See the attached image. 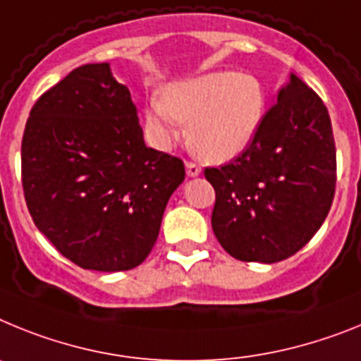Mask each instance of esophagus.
I'll list each match as a JSON object with an SVG mask.
<instances>
[{"instance_id": "1", "label": "esophagus", "mask_w": 361, "mask_h": 361, "mask_svg": "<svg viewBox=\"0 0 361 361\" xmlns=\"http://www.w3.org/2000/svg\"><path fill=\"white\" fill-rule=\"evenodd\" d=\"M185 169H187V176H190V178L200 176V172H202L200 165H196V163H194V161H187V163H185Z\"/></svg>"}]
</instances>
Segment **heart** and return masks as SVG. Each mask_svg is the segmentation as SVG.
<instances>
[{
  "label": "heart",
  "instance_id": "1",
  "mask_svg": "<svg viewBox=\"0 0 361 361\" xmlns=\"http://www.w3.org/2000/svg\"><path fill=\"white\" fill-rule=\"evenodd\" d=\"M265 90L249 72L218 71L178 81L147 106V127L171 145L187 125L190 149L207 161L224 163L245 152L262 127Z\"/></svg>",
  "mask_w": 361,
  "mask_h": 361
}]
</instances>
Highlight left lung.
Segmentation results:
<instances>
[{"label":"left lung","instance_id":"8db88e82","mask_svg":"<svg viewBox=\"0 0 361 361\" xmlns=\"http://www.w3.org/2000/svg\"><path fill=\"white\" fill-rule=\"evenodd\" d=\"M205 178L216 192L212 231L228 255L259 263L296 255L334 200L336 147L327 106L290 74L249 149L207 167Z\"/></svg>","mask_w":361,"mask_h":361}]
</instances>
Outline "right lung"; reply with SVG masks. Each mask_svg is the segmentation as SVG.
Listing matches in <instances>:
<instances>
[{"label":"right lung","mask_w":361,"mask_h":361,"mask_svg":"<svg viewBox=\"0 0 361 361\" xmlns=\"http://www.w3.org/2000/svg\"><path fill=\"white\" fill-rule=\"evenodd\" d=\"M183 161L150 149L109 63L78 67L34 103L21 183L36 227L81 269L137 267L154 247Z\"/></svg>","instance_id":"right-lung-1"}]
</instances>
